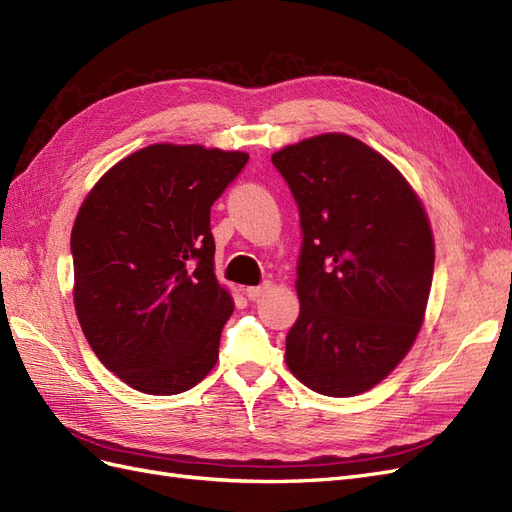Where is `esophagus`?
<instances>
[{
  "mask_svg": "<svg viewBox=\"0 0 512 512\" xmlns=\"http://www.w3.org/2000/svg\"><path fill=\"white\" fill-rule=\"evenodd\" d=\"M272 289V283L270 280H266V283H261V285H257V287H246V298L249 300H259L263 293H268Z\"/></svg>",
  "mask_w": 512,
  "mask_h": 512,
  "instance_id": "esophagus-1",
  "label": "esophagus"
}]
</instances>
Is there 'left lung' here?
I'll use <instances>...</instances> for the list:
<instances>
[{
	"label": "left lung",
	"instance_id": "8db88e82",
	"mask_svg": "<svg viewBox=\"0 0 512 512\" xmlns=\"http://www.w3.org/2000/svg\"><path fill=\"white\" fill-rule=\"evenodd\" d=\"M272 163L298 204L304 236L287 366L329 398L364 393L419 334L434 276L430 221L406 178L357 138H308Z\"/></svg>",
	"mask_w": 512,
	"mask_h": 512
}]
</instances>
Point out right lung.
Returning <instances> with one entry per match:
<instances>
[{"instance_id": "right-lung-1", "label": "right lung", "mask_w": 512, "mask_h": 512, "mask_svg": "<svg viewBox=\"0 0 512 512\" xmlns=\"http://www.w3.org/2000/svg\"><path fill=\"white\" fill-rule=\"evenodd\" d=\"M249 155L153 144L112 166L72 227L74 306L97 359L148 395L195 387L234 302L214 276L210 206Z\"/></svg>"}]
</instances>
